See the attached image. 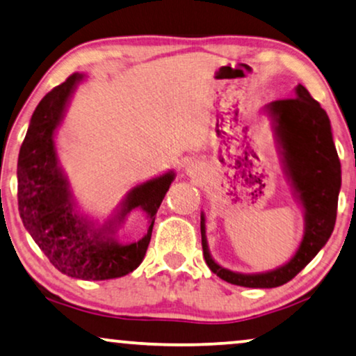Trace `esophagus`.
I'll list each match as a JSON object with an SVG mask.
<instances>
[{
  "label": "esophagus",
  "mask_w": 356,
  "mask_h": 356,
  "mask_svg": "<svg viewBox=\"0 0 356 356\" xmlns=\"http://www.w3.org/2000/svg\"><path fill=\"white\" fill-rule=\"evenodd\" d=\"M200 164H197V163H190L188 166H187V172L190 174V176H197V172H200Z\"/></svg>",
  "instance_id": "1"
}]
</instances>
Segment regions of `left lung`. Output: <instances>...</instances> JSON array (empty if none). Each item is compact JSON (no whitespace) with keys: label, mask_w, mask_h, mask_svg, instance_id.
Instances as JSON below:
<instances>
[{"label":"left lung","mask_w":356,"mask_h":356,"mask_svg":"<svg viewBox=\"0 0 356 356\" xmlns=\"http://www.w3.org/2000/svg\"><path fill=\"white\" fill-rule=\"evenodd\" d=\"M268 108L277 124L276 132L284 148L285 166L307 216L305 237L298 252L276 271L264 274L232 273L214 263L209 254L202 216L203 257L209 269L229 284L252 289H273L287 284L316 257L334 230L340 190V161L329 118L321 104L303 85H298L293 98L277 99Z\"/></svg>","instance_id":"obj_1"}]
</instances>
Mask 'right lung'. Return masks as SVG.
Wrapping results in <instances>:
<instances>
[{"instance_id": "obj_1", "label": "right lung", "mask_w": 356, "mask_h": 356, "mask_svg": "<svg viewBox=\"0 0 356 356\" xmlns=\"http://www.w3.org/2000/svg\"><path fill=\"white\" fill-rule=\"evenodd\" d=\"M82 76L74 72L44 95L30 119L17 161V204L24 226L58 271L83 280L122 277L142 263L147 253L159 204L174 174L135 187L124 203L121 219L134 208L149 218L148 232L138 242L121 245L90 229L79 218L69 198L67 182L58 166L53 135L64 108Z\"/></svg>"}]
</instances>
